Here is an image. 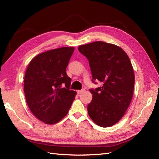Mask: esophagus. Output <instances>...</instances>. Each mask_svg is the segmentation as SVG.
Returning <instances> with one entry per match:
<instances>
[{"label":"esophagus","instance_id":"34e87169","mask_svg":"<svg viewBox=\"0 0 159 159\" xmlns=\"http://www.w3.org/2000/svg\"><path fill=\"white\" fill-rule=\"evenodd\" d=\"M84 91H85V89H81V90H78V91H77V92H78V94H81V93H82L83 92H84Z\"/></svg>","mask_w":159,"mask_h":159}]
</instances>
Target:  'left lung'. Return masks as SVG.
Returning a JSON list of instances; mask_svg holds the SVG:
<instances>
[{
  "label": "left lung",
  "mask_w": 159,
  "mask_h": 159,
  "mask_svg": "<svg viewBox=\"0 0 159 159\" xmlns=\"http://www.w3.org/2000/svg\"><path fill=\"white\" fill-rule=\"evenodd\" d=\"M78 50L89 60L92 81L102 87L89 89L93 94L88 105L90 118L102 127H108L121 119L133 95L134 75L127 54L121 48L98 41L80 46Z\"/></svg>",
  "instance_id": "left-lung-1"
}]
</instances>
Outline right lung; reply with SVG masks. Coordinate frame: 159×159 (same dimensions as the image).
<instances>
[{"label":"right lung","instance_id":"obj_1","mask_svg":"<svg viewBox=\"0 0 159 159\" xmlns=\"http://www.w3.org/2000/svg\"><path fill=\"white\" fill-rule=\"evenodd\" d=\"M74 47H63L38 54L26 69L24 90L31 112L41 121L52 125L68 114L77 93L70 90L66 70Z\"/></svg>","mask_w":159,"mask_h":159}]
</instances>
